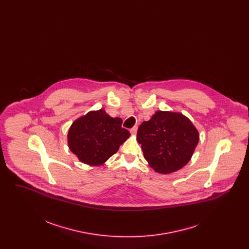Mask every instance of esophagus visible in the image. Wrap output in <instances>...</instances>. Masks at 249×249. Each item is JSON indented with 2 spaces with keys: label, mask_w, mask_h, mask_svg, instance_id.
<instances>
[{
  "label": "esophagus",
  "mask_w": 249,
  "mask_h": 249,
  "mask_svg": "<svg viewBox=\"0 0 249 249\" xmlns=\"http://www.w3.org/2000/svg\"><path fill=\"white\" fill-rule=\"evenodd\" d=\"M130 133L131 134H133V135H135L136 134V132H137V127L135 126V127H133V128H131L130 130Z\"/></svg>",
  "instance_id": "esophagus-1"
}]
</instances>
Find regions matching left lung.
<instances>
[{"label":"left lung","instance_id":"8db88e82","mask_svg":"<svg viewBox=\"0 0 249 249\" xmlns=\"http://www.w3.org/2000/svg\"><path fill=\"white\" fill-rule=\"evenodd\" d=\"M199 132L181 113L157 111L137 131L143 157L160 174H171L186 165L199 142Z\"/></svg>","mask_w":249,"mask_h":249}]
</instances>
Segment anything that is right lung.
I'll list each match as a JSON object with an SVG mask.
<instances>
[{"mask_svg": "<svg viewBox=\"0 0 249 249\" xmlns=\"http://www.w3.org/2000/svg\"><path fill=\"white\" fill-rule=\"evenodd\" d=\"M121 124L122 119L111 118L104 109L90 111L72 122L68 131L69 148L81 162L103 165L130 135Z\"/></svg>", "mask_w": 249, "mask_h": 249, "instance_id": "1", "label": "right lung"}]
</instances>
